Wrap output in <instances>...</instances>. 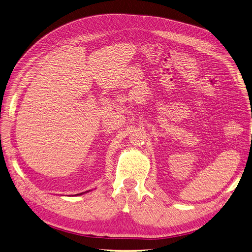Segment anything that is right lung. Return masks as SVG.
Wrapping results in <instances>:
<instances>
[{"instance_id":"1","label":"right lung","mask_w":252,"mask_h":252,"mask_svg":"<svg viewBox=\"0 0 252 252\" xmlns=\"http://www.w3.org/2000/svg\"><path fill=\"white\" fill-rule=\"evenodd\" d=\"M85 192H86V191H85ZM83 193H84V192H81V193H78L77 195H80V194H83Z\"/></svg>"}]
</instances>
